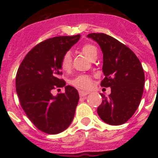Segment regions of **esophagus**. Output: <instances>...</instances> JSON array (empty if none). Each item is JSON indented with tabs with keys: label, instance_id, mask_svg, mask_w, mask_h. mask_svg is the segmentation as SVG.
I'll return each mask as SVG.
<instances>
[{
	"label": "esophagus",
	"instance_id": "1",
	"mask_svg": "<svg viewBox=\"0 0 158 158\" xmlns=\"http://www.w3.org/2000/svg\"><path fill=\"white\" fill-rule=\"evenodd\" d=\"M79 96H80V97H85V96H87V95H88V94H89V92L79 91Z\"/></svg>",
	"mask_w": 158,
	"mask_h": 158
}]
</instances>
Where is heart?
<instances>
[{
  "label": "heart",
  "instance_id": "b5f03b06",
  "mask_svg": "<svg viewBox=\"0 0 158 158\" xmlns=\"http://www.w3.org/2000/svg\"><path fill=\"white\" fill-rule=\"evenodd\" d=\"M81 52L89 60H91L95 55H98L97 48L91 44H86L84 47H82ZM60 65L62 70H64V71H68L70 69L72 65V57L71 54L69 52H67L62 56L60 61ZM70 84L78 89H89L92 86V79L89 75L80 74V75H78L73 79H71Z\"/></svg>",
  "mask_w": 158,
  "mask_h": 158
}]
</instances>
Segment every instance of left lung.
<instances>
[{
  "label": "left lung",
  "instance_id": "obj_1",
  "mask_svg": "<svg viewBox=\"0 0 158 158\" xmlns=\"http://www.w3.org/2000/svg\"><path fill=\"white\" fill-rule=\"evenodd\" d=\"M88 38L96 41L103 53L101 86L110 87L108 98L101 94L98 114L109 125H122L132 117L142 98L145 77L141 62L128 47L107 34L94 33Z\"/></svg>",
  "mask_w": 158,
  "mask_h": 158
}]
</instances>
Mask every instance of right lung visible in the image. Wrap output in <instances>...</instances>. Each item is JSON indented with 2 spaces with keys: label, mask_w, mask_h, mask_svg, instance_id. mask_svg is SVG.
<instances>
[{
  "label": "right lung",
  "mask_w": 158,
  "mask_h": 158,
  "mask_svg": "<svg viewBox=\"0 0 158 158\" xmlns=\"http://www.w3.org/2000/svg\"><path fill=\"white\" fill-rule=\"evenodd\" d=\"M80 35L55 37L38 43L28 52L16 74V93L20 105L38 130L56 135L69 127L79 102V93L67 85L61 75L62 56L79 40ZM65 87L64 94L53 96V89Z\"/></svg>",
  "instance_id": "1"
}]
</instances>
